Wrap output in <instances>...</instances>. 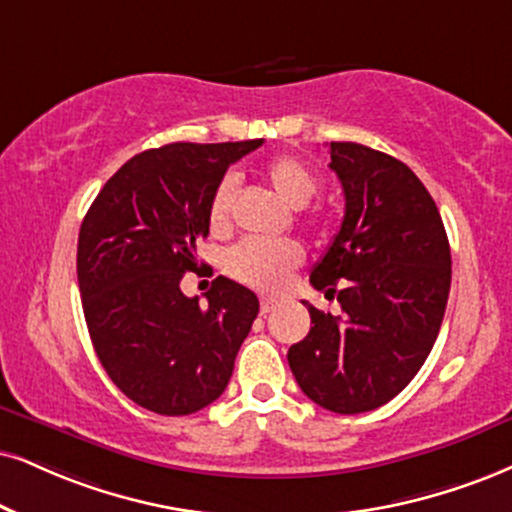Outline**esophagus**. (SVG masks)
Wrapping results in <instances>:
<instances>
[{
  "label": "esophagus",
  "mask_w": 512,
  "mask_h": 512,
  "mask_svg": "<svg viewBox=\"0 0 512 512\" xmlns=\"http://www.w3.org/2000/svg\"><path fill=\"white\" fill-rule=\"evenodd\" d=\"M275 308L273 299H261V315H268Z\"/></svg>",
  "instance_id": "obj_1"
}]
</instances>
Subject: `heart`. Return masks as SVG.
Masks as SVG:
<instances>
[{"label": "heart", "instance_id": "1", "mask_svg": "<svg viewBox=\"0 0 512 512\" xmlns=\"http://www.w3.org/2000/svg\"><path fill=\"white\" fill-rule=\"evenodd\" d=\"M263 178L275 189V194L289 206L301 208L318 192V178L311 168L294 156H280L266 163ZM237 185L232 175H225L213 187L211 199L206 206V223L213 235H225L232 225V208H235ZM304 251L292 239L280 242H258V239H244L232 246L225 254V270L232 280L242 282L246 287L261 289V292H275L282 287L285 277L301 266Z\"/></svg>", "mask_w": 512, "mask_h": 512}]
</instances>
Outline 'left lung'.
Listing matches in <instances>:
<instances>
[{
    "instance_id": "left-lung-1",
    "label": "left lung",
    "mask_w": 512,
    "mask_h": 512,
    "mask_svg": "<svg viewBox=\"0 0 512 512\" xmlns=\"http://www.w3.org/2000/svg\"><path fill=\"white\" fill-rule=\"evenodd\" d=\"M330 159L344 220L311 285L337 294L342 315L304 301L311 330L287 361L308 399L353 415L394 399L430 356L449 301L451 249L437 204L406 163L356 142H330Z\"/></svg>"
}]
</instances>
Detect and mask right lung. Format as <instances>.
<instances>
[{
	"mask_svg": "<svg viewBox=\"0 0 512 512\" xmlns=\"http://www.w3.org/2000/svg\"><path fill=\"white\" fill-rule=\"evenodd\" d=\"M261 144L175 142L142 151L82 220L78 285L94 351L111 382L151 413L189 415L216 401L256 320L251 289L218 275L201 308L180 280L199 268L213 187Z\"/></svg>",
	"mask_w": 512,
	"mask_h": 512,
	"instance_id": "obj_1",
	"label": "right lung"
}]
</instances>
